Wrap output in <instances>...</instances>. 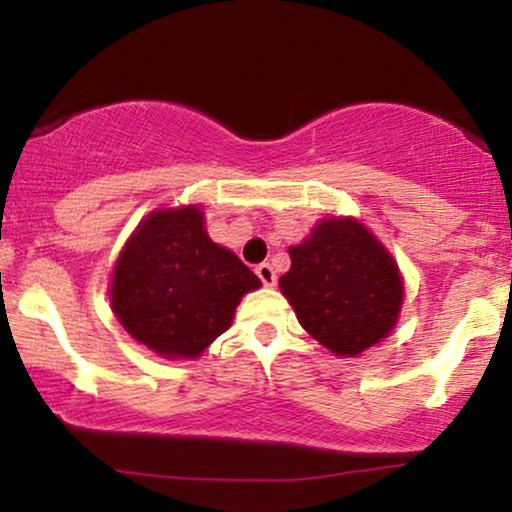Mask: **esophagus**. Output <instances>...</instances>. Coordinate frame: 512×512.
Here are the masks:
<instances>
[{"instance_id": "34e87169", "label": "esophagus", "mask_w": 512, "mask_h": 512, "mask_svg": "<svg viewBox=\"0 0 512 512\" xmlns=\"http://www.w3.org/2000/svg\"><path fill=\"white\" fill-rule=\"evenodd\" d=\"M256 275L261 278V282L266 287H273L275 282H278V275H275V270L270 263H261V266H256Z\"/></svg>"}]
</instances>
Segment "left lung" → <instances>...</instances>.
<instances>
[{
	"label": "left lung",
	"mask_w": 512,
	"mask_h": 512,
	"mask_svg": "<svg viewBox=\"0 0 512 512\" xmlns=\"http://www.w3.org/2000/svg\"><path fill=\"white\" fill-rule=\"evenodd\" d=\"M290 258L280 290L306 333L338 357H357L398 323V263L359 220H321Z\"/></svg>",
	"instance_id": "left-lung-1"
}]
</instances>
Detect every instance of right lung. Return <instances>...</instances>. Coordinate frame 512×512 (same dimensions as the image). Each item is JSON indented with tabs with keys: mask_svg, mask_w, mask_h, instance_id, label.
<instances>
[{
	"mask_svg": "<svg viewBox=\"0 0 512 512\" xmlns=\"http://www.w3.org/2000/svg\"><path fill=\"white\" fill-rule=\"evenodd\" d=\"M261 280L203 227L198 206L150 213L117 258L110 302L131 338L167 359H196L230 328Z\"/></svg>",
	"mask_w": 512,
	"mask_h": 512,
	"instance_id": "obj_1",
	"label": "right lung"
}]
</instances>
